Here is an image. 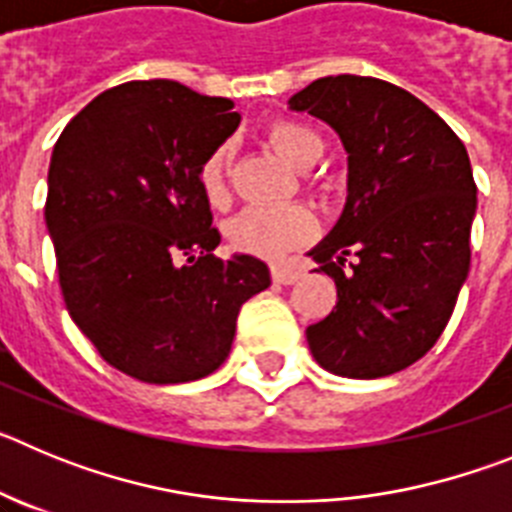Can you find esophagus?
<instances>
[{
	"instance_id": "esophagus-1",
	"label": "esophagus",
	"mask_w": 512,
	"mask_h": 512,
	"mask_svg": "<svg viewBox=\"0 0 512 512\" xmlns=\"http://www.w3.org/2000/svg\"><path fill=\"white\" fill-rule=\"evenodd\" d=\"M300 277H302L300 266H289V264L271 266V279H274L277 284H295Z\"/></svg>"
}]
</instances>
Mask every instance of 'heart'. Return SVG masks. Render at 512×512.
<instances>
[{"label": "heart", "mask_w": 512, "mask_h": 512, "mask_svg": "<svg viewBox=\"0 0 512 512\" xmlns=\"http://www.w3.org/2000/svg\"><path fill=\"white\" fill-rule=\"evenodd\" d=\"M271 148L292 169L310 171L323 156V140L312 128L295 120L274 122L266 133ZM230 148L217 146L200 166V187L210 205H223L228 200ZM312 233V220L297 207H248L228 223V238L238 251L277 259L289 248L300 246Z\"/></svg>", "instance_id": "1"}]
</instances>
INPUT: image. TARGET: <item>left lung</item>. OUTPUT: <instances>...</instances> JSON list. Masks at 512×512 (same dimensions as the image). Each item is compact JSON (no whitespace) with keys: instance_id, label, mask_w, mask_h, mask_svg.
<instances>
[{"instance_id":"1","label":"left lung","mask_w":512,"mask_h":512,"mask_svg":"<svg viewBox=\"0 0 512 512\" xmlns=\"http://www.w3.org/2000/svg\"><path fill=\"white\" fill-rule=\"evenodd\" d=\"M287 104L330 125L348 153L341 217L307 251L338 302L305 330L307 346L338 377L400 372L431 351L467 282V148L428 104L372 76H325Z\"/></svg>"}]
</instances>
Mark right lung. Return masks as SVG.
<instances>
[{
	"mask_svg": "<svg viewBox=\"0 0 512 512\" xmlns=\"http://www.w3.org/2000/svg\"><path fill=\"white\" fill-rule=\"evenodd\" d=\"M238 122L225 97L128 81L94 97L53 146L45 225L63 302L99 356L140 382L215 372L241 305L271 284L261 259L212 253L220 233L200 166Z\"/></svg>",
	"mask_w": 512,
	"mask_h": 512,
	"instance_id": "add662e5",
	"label": "right lung"
}]
</instances>
